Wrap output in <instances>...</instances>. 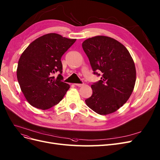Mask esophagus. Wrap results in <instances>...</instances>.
Instances as JSON below:
<instances>
[{"instance_id": "obj_1", "label": "esophagus", "mask_w": 160, "mask_h": 160, "mask_svg": "<svg viewBox=\"0 0 160 160\" xmlns=\"http://www.w3.org/2000/svg\"><path fill=\"white\" fill-rule=\"evenodd\" d=\"M75 85L76 86H78V87H82V86L84 85L83 83H75Z\"/></svg>"}]
</instances>
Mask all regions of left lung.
<instances>
[{
	"mask_svg": "<svg viewBox=\"0 0 160 160\" xmlns=\"http://www.w3.org/2000/svg\"><path fill=\"white\" fill-rule=\"evenodd\" d=\"M82 47L89 59L94 74L101 80L91 85L92 95L85 100L87 105L98 114L117 111L133 92L136 71L128 50L118 41L104 36L88 38Z\"/></svg>",
	"mask_w": 160,
	"mask_h": 160,
	"instance_id": "1",
	"label": "left lung"
}]
</instances>
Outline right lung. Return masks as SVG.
<instances>
[{
	"label": "right lung",
	"instance_id": "add662e5",
	"mask_svg": "<svg viewBox=\"0 0 160 160\" xmlns=\"http://www.w3.org/2000/svg\"><path fill=\"white\" fill-rule=\"evenodd\" d=\"M50 33L33 41L22 53L16 70L22 92L32 106L46 110L58 104L69 89L63 82L61 58L75 42ZM59 72L57 78L52 74Z\"/></svg>",
	"mask_w": 160,
	"mask_h": 160
}]
</instances>
